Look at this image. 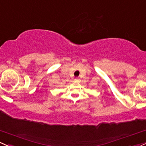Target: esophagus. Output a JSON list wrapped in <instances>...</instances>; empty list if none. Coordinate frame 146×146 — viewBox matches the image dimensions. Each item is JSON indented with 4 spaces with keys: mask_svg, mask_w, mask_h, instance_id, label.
<instances>
[{
    "mask_svg": "<svg viewBox=\"0 0 146 146\" xmlns=\"http://www.w3.org/2000/svg\"><path fill=\"white\" fill-rule=\"evenodd\" d=\"M75 80H80V79L79 78H76Z\"/></svg>",
    "mask_w": 146,
    "mask_h": 146,
    "instance_id": "obj_1",
    "label": "esophagus"
}]
</instances>
